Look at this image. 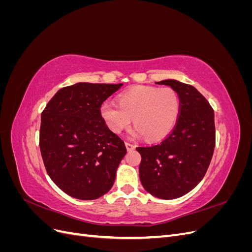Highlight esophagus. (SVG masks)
Returning a JSON list of instances; mask_svg holds the SVG:
<instances>
[{
    "instance_id": "obj_1",
    "label": "esophagus",
    "mask_w": 252,
    "mask_h": 252,
    "mask_svg": "<svg viewBox=\"0 0 252 252\" xmlns=\"http://www.w3.org/2000/svg\"><path fill=\"white\" fill-rule=\"evenodd\" d=\"M125 145H126V148H127V150H133V149L135 148V145H134V144H132V143L126 142V143H125Z\"/></svg>"
}]
</instances>
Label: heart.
Returning a JSON list of instances; mask_svg holds the SVG:
<instances>
[{"mask_svg":"<svg viewBox=\"0 0 252 252\" xmlns=\"http://www.w3.org/2000/svg\"><path fill=\"white\" fill-rule=\"evenodd\" d=\"M181 112V97L171 87L134 86L122 93L119 103L105 101L101 114L114 133L131 124L132 135L144 134L150 141L164 139L175 126Z\"/></svg>","mask_w":252,"mask_h":252,"instance_id":"obj_1","label":"heart"}]
</instances>
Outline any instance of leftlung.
Wrapping results in <instances>:
<instances>
[{"instance_id":"8db88e82","label":"left lung","mask_w":252,"mask_h":252,"mask_svg":"<svg viewBox=\"0 0 252 252\" xmlns=\"http://www.w3.org/2000/svg\"><path fill=\"white\" fill-rule=\"evenodd\" d=\"M158 84L177 91L181 112L161 143L136 148L142 157L140 180L150 194L171 200L192 190L208 169L216 146L215 112L193 86L177 80Z\"/></svg>"}]
</instances>
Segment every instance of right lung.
Listing matches in <instances>:
<instances>
[{
    "label": "right lung",
    "instance_id": "1",
    "mask_svg": "<svg viewBox=\"0 0 252 252\" xmlns=\"http://www.w3.org/2000/svg\"><path fill=\"white\" fill-rule=\"evenodd\" d=\"M123 84L77 83L61 88L41 116L40 149L53 183L79 200L108 192L126 155L125 144L106 125L101 106Z\"/></svg>",
    "mask_w": 252,
    "mask_h": 252
}]
</instances>
